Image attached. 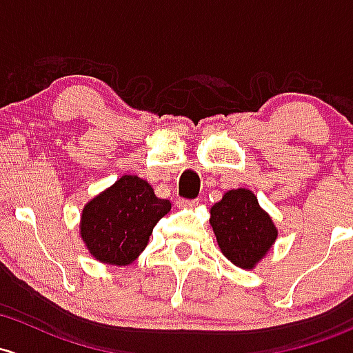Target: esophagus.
Wrapping results in <instances>:
<instances>
[{
    "label": "esophagus",
    "instance_id": "obj_1",
    "mask_svg": "<svg viewBox=\"0 0 353 353\" xmlns=\"http://www.w3.org/2000/svg\"><path fill=\"white\" fill-rule=\"evenodd\" d=\"M198 199H192V201H188V199H181L179 201V205L183 206V208H194V206H198Z\"/></svg>",
    "mask_w": 353,
    "mask_h": 353
}]
</instances>
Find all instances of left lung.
Instances as JSON below:
<instances>
[{"label": "left lung", "mask_w": 353, "mask_h": 353, "mask_svg": "<svg viewBox=\"0 0 353 353\" xmlns=\"http://www.w3.org/2000/svg\"><path fill=\"white\" fill-rule=\"evenodd\" d=\"M210 225L221 254L240 269L252 270L277 240V226L245 188L226 191L210 210Z\"/></svg>", "instance_id": "obj_1"}]
</instances>
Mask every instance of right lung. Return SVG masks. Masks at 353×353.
<instances>
[{"instance_id":"1","label":"right lung","mask_w":353,"mask_h":353,"mask_svg":"<svg viewBox=\"0 0 353 353\" xmlns=\"http://www.w3.org/2000/svg\"><path fill=\"white\" fill-rule=\"evenodd\" d=\"M170 211L139 176H121L84 205L79 235L88 252L106 265H130L145 250L152 230Z\"/></svg>"}]
</instances>
